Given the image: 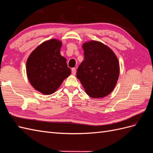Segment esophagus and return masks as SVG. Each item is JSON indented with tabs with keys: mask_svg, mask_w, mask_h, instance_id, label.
Listing matches in <instances>:
<instances>
[{
	"mask_svg": "<svg viewBox=\"0 0 153 153\" xmlns=\"http://www.w3.org/2000/svg\"><path fill=\"white\" fill-rule=\"evenodd\" d=\"M72 74L73 75H75L76 74V68H72Z\"/></svg>",
	"mask_w": 153,
	"mask_h": 153,
	"instance_id": "esophagus-1",
	"label": "esophagus"
}]
</instances>
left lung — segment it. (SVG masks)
<instances>
[{"label":"left lung","mask_w":153,"mask_h":153,"mask_svg":"<svg viewBox=\"0 0 153 153\" xmlns=\"http://www.w3.org/2000/svg\"><path fill=\"white\" fill-rule=\"evenodd\" d=\"M83 48L85 59L78 66L77 77L89 96L100 98L107 96L119 77L117 58L108 46L98 41L86 42Z\"/></svg>","instance_id":"1"}]
</instances>
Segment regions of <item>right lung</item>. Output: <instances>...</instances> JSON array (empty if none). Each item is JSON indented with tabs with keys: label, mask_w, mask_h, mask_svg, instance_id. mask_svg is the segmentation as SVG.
Here are the masks:
<instances>
[{
	"label": "right lung",
	"mask_w": 153,
	"mask_h": 153,
	"mask_svg": "<svg viewBox=\"0 0 153 153\" xmlns=\"http://www.w3.org/2000/svg\"><path fill=\"white\" fill-rule=\"evenodd\" d=\"M61 41L51 39L37 46L26 62L28 78L35 89L49 95L56 92L71 70L61 56Z\"/></svg>",
	"instance_id": "right-lung-1"
}]
</instances>
